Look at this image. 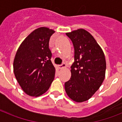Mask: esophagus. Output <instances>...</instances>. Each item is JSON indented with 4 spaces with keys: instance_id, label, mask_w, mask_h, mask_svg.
<instances>
[{
    "instance_id": "esophagus-1",
    "label": "esophagus",
    "mask_w": 122,
    "mask_h": 122,
    "mask_svg": "<svg viewBox=\"0 0 122 122\" xmlns=\"http://www.w3.org/2000/svg\"><path fill=\"white\" fill-rule=\"evenodd\" d=\"M59 69H63V68H66V65H65V63H63V64L62 65H59Z\"/></svg>"
}]
</instances>
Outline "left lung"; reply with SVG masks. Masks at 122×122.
Returning a JSON list of instances; mask_svg holds the SVG:
<instances>
[{"label":"left lung","instance_id":"obj_1","mask_svg":"<svg viewBox=\"0 0 122 122\" xmlns=\"http://www.w3.org/2000/svg\"><path fill=\"white\" fill-rule=\"evenodd\" d=\"M74 48V62L70 79L65 83L66 94L73 101H87L101 86L105 78L106 62L100 45L83 29L66 33Z\"/></svg>","mask_w":122,"mask_h":122}]
</instances>
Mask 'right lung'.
Instances as JSON below:
<instances>
[{"label": "right lung", "instance_id": "right-lung-1", "mask_svg": "<svg viewBox=\"0 0 122 122\" xmlns=\"http://www.w3.org/2000/svg\"><path fill=\"white\" fill-rule=\"evenodd\" d=\"M55 31L46 27L35 29L21 43L13 62V72L25 93L33 97L50 87L56 69L51 61L50 37Z\"/></svg>", "mask_w": 122, "mask_h": 122}]
</instances>
